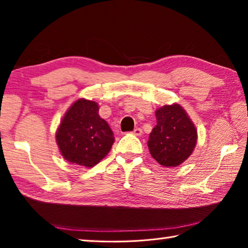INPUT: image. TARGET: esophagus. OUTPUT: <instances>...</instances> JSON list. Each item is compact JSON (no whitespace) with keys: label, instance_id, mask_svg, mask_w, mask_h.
<instances>
[{"label":"esophagus","instance_id":"1","mask_svg":"<svg viewBox=\"0 0 248 248\" xmlns=\"http://www.w3.org/2000/svg\"><path fill=\"white\" fill-rule=\"evenodd\" d=\"M134 136H137V137H141L142 136V129H140V128H136L133 130V132H132Z\"/></svg>","mask_w":248,"mask_h":248}]
</instances>
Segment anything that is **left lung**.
I'll list each match as a JSON object with an SVG mask.
<instances>
[{"label": "left lung", "mask_w": 248, "mask_h": 248, "mask_svg": "<svg viewBox=\"0 0 248 248\" xmlns=\"http://www.w3.org/2000/svg\"><path fill=\"white\" fill-rule=\"evenodd\" d=\"M156 125L147 141L153 158L164 167H178L192 155L197 129L183 107L174 103L155 111Z\"/></svg>", "instance_id": "left-lung-1"}]
</instances>
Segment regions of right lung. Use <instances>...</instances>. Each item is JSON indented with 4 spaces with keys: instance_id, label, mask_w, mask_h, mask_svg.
<instances>
[{
    "instance_id": "obj_1",
    "label": "right lung",
    "mask_w": 248,
    "mask_h": 248,
    "mask_svg": "<svg viewBox=\"0 0 248 248\" xmlns=\"http://www.w3.org/2000/svg\"><path fill=\"white\" fill-rule=\"evenodd\" d=\"M98 109L95 101L79 98L65 112L55 140L61 155L68 163L92 168L109 153L114 133L98 115Z\"/></svg>"
}]
</instances>
